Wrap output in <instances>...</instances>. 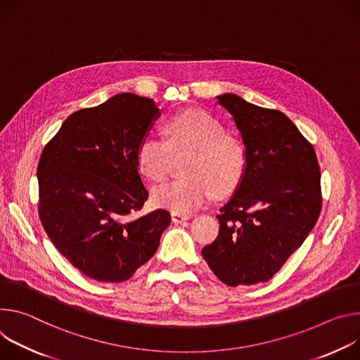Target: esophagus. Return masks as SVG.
<instances>
[{
    "instance_id": "obj_1",
    "label": "esophagus",
    "mask_w": 360,
    "mask_h": 360,
    "mask_svg": "<svg viewBox=\"0 0 360 360\" xmlns=\"http://www.w3.org/2000/svg\"><path fill=\"white\" fill-rule=\"evenodd\" d=\"M188 219H190V216H187V214L172 213V220H173L174 223H183V221H186V220H188Z\"/></svg>"
}]
</instances>
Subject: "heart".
I'll return each mask as SVG.
<instances>
[{
  "mask_svg": "<svg viewBox=\"0 0 360 360\" xmlns=\"http://www.w3.org/2000/svg\"><path fill=\"white\" fill-rule=\"evenodd\" d=\"M165 131L167 140L146 136L136 150L140 173L151 181L167 177L172 151H191L187 160L188 177L160 186L153 191L155 206L173 213H191L205 206L216 191L231 193L242 183L248 169L245 144L226 134L217 117L202 110H187L170 117Z\"/></svg>",
  "mask_w": 360,
  "mask_h": 360,
  "instance_id": "1",
  "label": "heart"
}]
</instances>
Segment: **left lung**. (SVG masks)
I'll use <instances>...</instances> for the list:
<instances>
[{"mask_svg": "<svg viewBox=\"0 0 360 360\" xmlns=\"http://www.w3.org/2000/svg\"><path fill=\"white\" fill-rule=\"evenodd\" d=\"M248 151L242 183L217 214L216 240L202 255L229 286L267 282L314 227L322 210L313 146L282 111L227 93L217 96Z\"/></svg>", "mask_w": 360, "mask_h": 360, "instance_id": "8db88e82", "label": "left lung"}]
</instances>
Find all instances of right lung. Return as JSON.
I'll return each instance as SVG.
<instances>
[{"instance_id": "add662e5", "label": "right lung", "mask_w": 360, "mask_h": 360, "mask_svg": "<svg viewBox=\"0 0 360 360\" xmlns=\"http://www.w3.org/2000/svg\"><path fill=\"white\" fill-rule=\"evenodd\" d=\"M158 117L151 98L117 94L72 112L39 158L44 230L74 267L98 282L130 278L172 221L163 209L127 220L148 198L136 150Z\"/></svg>"}]
</instances>
